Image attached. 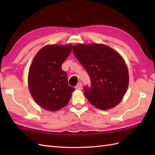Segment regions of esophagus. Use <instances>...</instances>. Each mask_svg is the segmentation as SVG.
<instances>
[{
	"mask_svg": "<svg viewBox=\"0 0 155 155\" xmlns=\"http://www.w3.org/2000/svg\"><path fill=\"white\" fill-rule=\"evenodd\" d=\"M76 89H78V90H81L82 89V84L81 83H78L77 84V86H76Z\"/></svg>",
	"mask_w": 155,
	"mask_h": 155,
	"instance_id": "34e87169",
	"label": "esophagus"
}]
</instances>
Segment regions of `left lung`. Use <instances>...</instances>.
I'll return each mask as SVG.
<instances>
[{"label": "left lung", "instance_id": "obj_1", "mask_svg": "<svg viewBox=\"0 0 155 155\" xmlns=\"http://www.w3.org/2000/svg\"><path fill=\"white\" fill-rule=\"evenodd\" d=\"M72 51L89 75L91 87L84 96L91 104L107 110L123 99L129 83L128 70L123 57L108 46L91 43L75 45Z\"/></svg>", "mask_w": 155, "mask_h": 155}]
</instances>
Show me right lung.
<instances>
[{"label":"right lung","mask_w":155,"mask_h":155,"mask_svg":"<svg viewBox=\"0 0 155 155\" xmlns=\"http://www.w3.org/2000/svg\"><path fill=\"white\" fill-rule=\"evenodd\" d=\"M72 49L71 44L47 45L32 60L28 74L29 91L45 110L54 112L64 107L75 90L68 86L67 72L61 68Z\"/></svg>","instance_id":"right-lung-1"}]
</instances>
